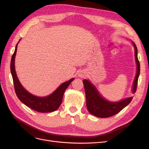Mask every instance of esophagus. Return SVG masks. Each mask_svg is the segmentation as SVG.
I'll return each instance as SVG.
<instances>
[{
  "label": "esophagus",
  "mask_w": 149,
  "mask_h": 149,
  "mask_svg": "<svg viewBox=\"0 0 149 149\" xmlns=\"http://www.w3.org/2000/svg\"><path fill=\"white\" fill-rule=\"evenodd\" d=\"M79 76H80L81 78H83L84 76V74H83V73H81L79 74Z\"/></svg>",
  "instance_id": "esophagus-1"
}]
</instances>
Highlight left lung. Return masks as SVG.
<instances>
[{
	"label": "left lung",
	"mask_w": 149,
	"mask_h": 149,
	"mask_svg": "<svg viewBox=\"0 0 149 149\" xmlns=\"http://www.w3.org/2000/svg\"><path fill=\"white\" fill-rule=\"evenodd\" d=\"M132 44L135 49V58L137 64V73L135 76L132 87V93H135L137 89V81L140 74V63L137 57V47L134 43L132 42ZM83 82L86 98L87 109L91 114L98 118H109L118 114L131 102L133 98V97H130L116 102L108 101L101 96L97 89L89 81L84 79Z\"/></svg>",
	"instance_id": "1"
}]
</instances>
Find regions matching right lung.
Segmentation results:
<instances>
[{
	"label": "right lung",
	"mask_w": 149,
	"mask_h": 149,
	"mask_svg": "<svg viewBox=\"0 0 149 149\" xmlns=\"http://www.w3.org/2000/svg\"><path fill=\"white\" fill-rule=\"evenodd\" d=\"M18 43L15 47V52L12 56L10 62L11 74L13 78V85H14L15 91L18 98L24 104L37 112H51L57 110L61 105L65 90L71 82L74 80V78H71L68 81L61 84L55 91L48 96L37 97L30 94L20 84L17 78L15 70V58Z\"/></svg>",
	"instance_id": "1"
}]
</instances>
